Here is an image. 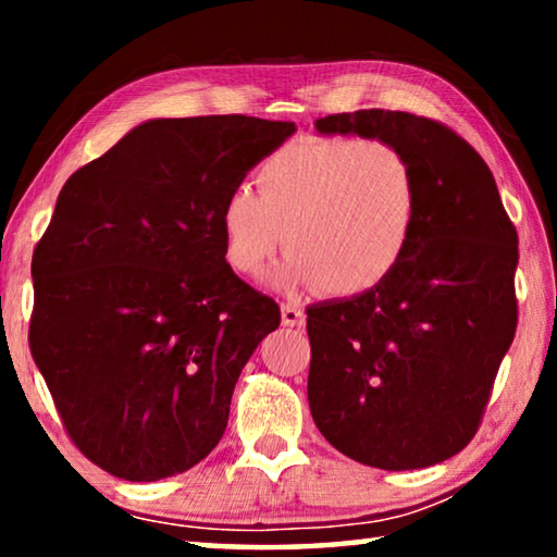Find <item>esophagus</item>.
Masks as SVG:
<instances>
[{
    "label": "esophagus",
    "instance_id": "obj_1",
    "mask_svg": "<svg viewBox=\"0 0 557 557\" xmlns=\"http://www.w3.org/2000/svg\"><path fill=\"white\" fill-rule=\"evenodd\" d=\"M307 317H305V309L295 301H282V324L285 326H305Z\"/></svg>",
    "mask_w": 557,
    "mask_h": 557
}]
</instances>
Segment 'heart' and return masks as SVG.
Listing matches in <instances>:
<instances>
[{
	"mask_svg": "<svg viewBox=\"0 0 557 557\" xmlns=\"http://www.w3.org/2000/svg\"><path fill=\"white\" fill-rule=\"evenodd\" d=\"M258 194L235 186L221 203L228 265L258 277L285 240L280 285H322L354 297L383 285L410 250L420 213L414 166L385 139H309L270 154Z\"/></svg>",
	"mask_w": 557,
	"mask_h": 557,
	"instance_id": "b5f03b06",
	"label": "heart"
}]
</instances>
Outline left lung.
I'll use <instances>...</instances> for the list:
<instances>
[{"instance_id": "8db88e82", "label": "left lung", "mask_w": 557, "mask_h": 557, "mask_svg": "<svg viewBox=\"0 0 557 557\" xmlns=\"http://www.w3.org/2000/svg\"><path fill=\"white\" fill-rule=\"evenodd\" d=\"M317 129L400 147L418 174L420 213L383 285L307 309L309 410L361 465H437L476 435L513 342L516 225L492 169L437 120L373 108L319 117Z\"/></svg>"}]
</instances>
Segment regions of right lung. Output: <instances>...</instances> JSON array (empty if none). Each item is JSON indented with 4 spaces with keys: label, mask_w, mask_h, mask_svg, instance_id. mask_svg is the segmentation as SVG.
I'll return each instance as SVG.
<instances>
[{
    "label": "right lung",
    "mask_w": 557,
    "mask_h": 557,
    "mask_svg": "<svg viewBox=\"0 0 557 557\" xmlns=\"http://www.w3.org/2000/svg\"><path fill=\"white\" fill-rule=\"evenodd\" d=\"M295 122L149 120L63 184L34 248L29 348L75 447L127 482L219 445L277 301L225 262L221 203Z\"/></svg>",
    "instance_id": "right-lung-1"
}]
</instances>
